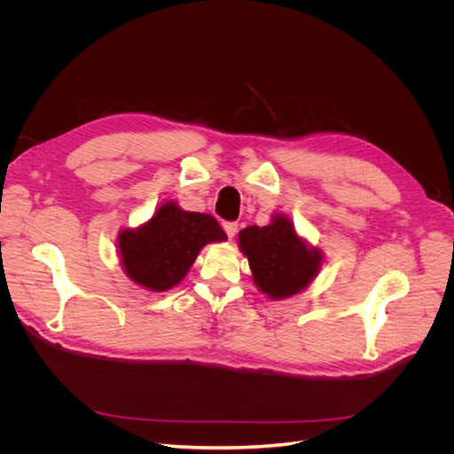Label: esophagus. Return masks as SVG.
Returning a JSON list of instances; mask_svg holds the SVG:
<instances>
[{
  "label": "esophagus",
  "instance_id": "esophagus-1",
  "mask_svg": "<svg viewBox=\"0 0 454 454\" xmlns=\"http://www.w3.org/2000/svg\"><path fill=\"white\" fill-rule=\"evenodd\" d=\"M224 231L228 235V239H233L237 233V223H224Z\"/></svg>",
  "mask_w": 454,
  "mask_h": 454
}]
</instances>
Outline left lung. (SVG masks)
<instances>
[{"instance_id": "1", "label": "left lung", "mask_w": 454, "mask_h": 454, "mask_svg": "<svg viewBox=\"0 0 454 454\" xmlns=\"http://www.w3.org/2000/svg\"><path fill=\"white\" fill-rule=\"evenodd\" d=\"M237 245L248 259L257 291L274 301L303 293L324 263V252L309 245L285 213H274L267 226L243 228Z\"/></svg>"}]
</instances>
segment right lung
<instances>
[{
    "label": "right lung",
    "mask_w": 454,
    "mask_h": 454,
    "mask_svg": "<svg viewBox=\"0 0 454 454\" xmlns=\"http://www.w3.org/2000/svg\"><path fill=\"white\" fill-rule=\"evenodd\" d=\"M228 237L206 213L185 211L176 200H163L153 217L117 233V255L125 276L137 287L165 293L185 278L207 243Z\"/></svg>",
    "instance_id": "1"
}]
</instances>
